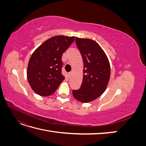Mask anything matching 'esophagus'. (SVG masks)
<instances>
[{
    "label": "esophagus",
    "mask_w": 146,
    "mask_h": 146,
    "mask_svg": "<svg viewBox=\"0 0 146 146\" xmlns=\"http://www.w3.org/2000/svg\"><path fill=\"white\" fill-rule=\"evenodd\" d=\"M72 72H69V73L68 74V76H69V77H71V76H72Z\"/></svg>",
    "instance_id": "esophagus-1"
}]
</instances>
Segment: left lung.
Here are the masks:
<instances>
[{"label":"left lung","instance_id":"obj_1","mask_svg":"<svg viewBox=\"0 0 146 146\" xmlns=\"http://www.w3.org/2000/svg\"><path fill=\"white\" fill-rule=\"evenodd\" d=\"M76 42L83 61V77L79 90H73L74 98L83 103L93 101L102 94L110 78L109 60L98 42L76 38Z\"/></svg>","mask_w":146,"mask_h":146}]
</instances>
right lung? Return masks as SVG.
<instances>
[{
  "mask_svg": "<svg viewBox=\"0 0 146 146\" xmlns=\"http://www.w3.org/2000/svg\"><path fill=\"white\" fill-rule=\"evenodd\" d=\"M74 40L75 36H55L34 51L29 61L27 76L35 93L43 97L50 96L64 80L61 73V57Z\"/></svg>",
  "mask_w": 146,
  "mask_h": 146,
  "instance_id": "obj_1",
  "label": "right lung"
}]
</instances>
